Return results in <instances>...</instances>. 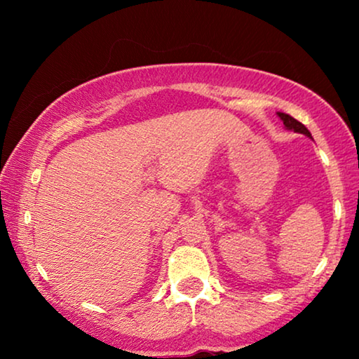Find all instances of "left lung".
<instances>
[{"label": "left lung", "instance_id": "left-lung-1", "mask_svg": "<svg viewBox=\"0 0 359 359\" xmlns=\"http://www.w3.org/2000/svg\"><path fill=\"white\" fill-rule=\"evenodd\" d=\"M278 116L281 117V121L284 122V126L287 127L289 130H294V132H299V134H304L307 137H311V132L307 130V127L301 124V122L294 119V117H291L289 114H284V112H278Z\"/></svg>", "mask_w": 359, "mask_h": 359}]
</instances>
